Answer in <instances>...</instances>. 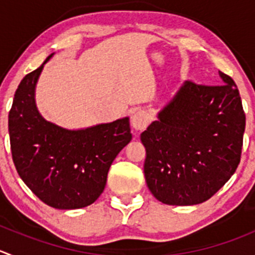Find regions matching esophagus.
<instances>
[{
	"label": "esophagus",
	"mask_w": 255,
	"mask_h": 255,
	"mask_svg": "<svg viewBox=\"0 0 255 255\" xmlns=\"http://www.w3.org/2000/svg\"><path fill=\"white\" fill-rule=\"evenodd\" d=\"M149 121H150L149 115L143 110L137 111V112L132 116V126L133 128L137 130L145 129L147 126L149 125Z\"/></svg>",
	"instance_id": "obj_1"
}]
</instances>
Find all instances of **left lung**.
<instances>
[{
	"label": "left lung",
	"instance_id": "1",
	"mask_svg": "<svg viewBox=\"0 0 255 255\" xmlns=\"http://www.w3.org/2000/svg\"><path fill=\"white\" fill-rule=\"evenodd\" d=\"M219 76L222 85L185 82L140 134L145 182L162 203L208 201L241 162L246 113L234 81L223 72Z\"/></svg>",
	"mask_w": 255,
	"mask_h": 255
}]
</instances>
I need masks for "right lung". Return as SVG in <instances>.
Here are the masks:
<instances>
[{
  "label": "right lung",
  "instance_id": "obj_1",
  "mask_svg": "<svg viewBox=\"0 0 255 255\" xmlns=\"http://www.w3.org/2000/svg\"><path fill=\"white\" fill-rule=\"evenodd\" d=\"M43 65L24 76L14 93L8 113L12 159L22 180L47 206L83 208L97 201L111 164L132 139L129 120L81 130L47 122L34 105Z\"/></svg>",
  "mask_w": 255,
  "mask_h": 255
}]
</instances>
